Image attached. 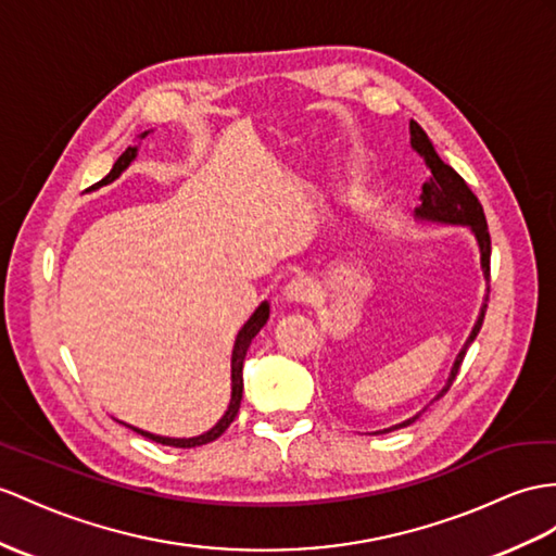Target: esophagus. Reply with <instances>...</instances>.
Here are the masks:
<instances>
[{"label":"esophagus","mask_w":556,"mask_h":556,"mask_svg":"<svg viewBox=\"0 0 556 556\" xmlns=\"http://www.w3.org/2000/svg\"><path fill=\"white\" fill-rule=\"evenodd\" d=\"M282 296H286V302L292 306H306L311 300H314V286L304 278H294L292 282H288Z\"/></svg>","instance_id":"1"}]
</instances>
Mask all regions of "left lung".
Listing matches in <instances>:
<instances>
[{
  "instance_id": "8db88e82",
  "label": "left lung",
  "mask_w": 556,
  "mask_h": 556,
  "mask_svg": "<svg viewBox=\"0 0 556 556\" xmlns=\"http://www.w3.org/2000/svg\"><path fill=\"white\" fill-rule=\"evenodd\" d=\"M410 146L415 148L419 155L425 157L427 167L431 172V179L422 186V195H419L422 205L415 210V219L429 222V224H448V226L469 228L473 240H477V245H479L483 278H485V282H489V278H491V236H489V224H485V214H483L479 198L471 193V188L465 184L463 176H459L451 165H445V162L439 157L434 143L429 141L425 129L419 127L415 119H410ZM485 302H489V294H485ZM485 302L481 306V314H479L477 323H473L471 334L467 337L463 351H459L455 363H453L448 382H445V387L439 391L434 401H439L445 394V391L451 389L455 375L459 370V365H463V361H465L469 344L477 340V334H479L481 325H483V316H485ZM417 417L419 415L405 419V422H401L396 427H389L384 431L408 427V425L415 422ZM384 431H377V434H384Z\"/></svg>"
}]
</instances>
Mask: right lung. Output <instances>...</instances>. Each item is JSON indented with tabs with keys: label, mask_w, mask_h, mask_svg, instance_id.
Here are the masks:
<instances>
[{
	"label": "right lung",
	"mask_w": 556,
	"mask_h": 556,
	"mask_svg": "<svg viewBox=\"0 0 556 556\" xmlns=\"http://www.w3.org/2000/svg\"><path fill=\"white\" fill-rule=\"evenodd\" d=\"M148 134H151V131H143L139 139H146ZM137 153H139V146H129L127 151L117 157V162L113 165L111 174H108L105 179H101L93 188L105 186V184H113V181L117 179V176L131 165L134 157H137ZM268 314H270L268 302H262L260 306H256L254 314L250 316V320L240 328V332H238V337H236V344H233V354H231V403H228V410L224 413V417H222L219 422H216L210 431H205V434H200V437H193V439H172V437L151 434V431H143V429L131 427V425H127V422H122V425L134 429V431H137V434H141V437H146V439H151V441H155V443L174 445V448H195V445H205V443H210V441L219 439V437L224 434V431H226L228 427H231V422H233L238 410H240V401H242V363H245L248 349H250L252 340L256 337V332H260V330L264 328V325H266Z\"/></svg>",
	"instance_id": "right-lung-1"
}]
</instances>
